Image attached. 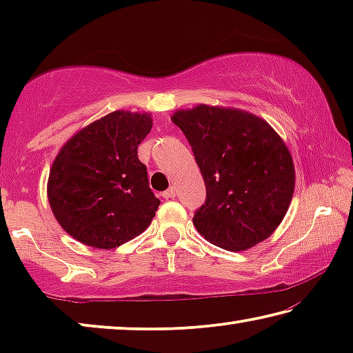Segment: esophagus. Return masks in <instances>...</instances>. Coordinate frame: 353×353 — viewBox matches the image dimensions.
<instances>
[{"instance_id":"1","label":"esophagus","mask_w":353,"mask_h":353,"mask_svg":"<svg viewBox=\"0 0 353 353\" xmlns=\"http://www.w3.org/2000/svg\"><path fill=\"white\" fill-rule=\"evenodd\" d=\"M176 194H177V193H176V188H172V187H171V188H168L166 191H163V194H162V196H163L165 199H174V198H176Z\"/></svg>"}]
</instances>
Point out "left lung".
<instances>
[{
  "label": "left lung",
  "instance_id": "obj_1",
  "mask_svg": "<svg viewBox=\"0 0 353 353\" xmlns=\"http://www.w3.org/2000/svg\"><path fill=\"white\" fill-rule=\"evenodd\" d=\"M204 177L207 198L193 224L207 241L244 250L271 236L294 193V165L283 140L252 113L201 104L177 110Z\"/></svg>",
  "mask_w": 353,
  "mask_h": 353
}]
</instances>
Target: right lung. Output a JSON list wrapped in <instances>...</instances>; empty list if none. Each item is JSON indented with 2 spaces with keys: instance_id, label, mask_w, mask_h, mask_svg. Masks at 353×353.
<instances>
[{
  "instance_id": "obj_1",
  "label": "right lung",
  "mask_w": 353,
  "mask_h": 353,
  "mask_svg": "<svg viewBox=\"0 0 353 353\" xmlns=\"http://www.w3.org/2000/svg\"><path fill=\"white\" fill-rule=\"evenodd\" d=\"M151 128L149 113L117 110L65 143L51 166L48 201L68 235L113 249L148 229L160 201L137 149Z\"/></svg>"
}]
</instances>
